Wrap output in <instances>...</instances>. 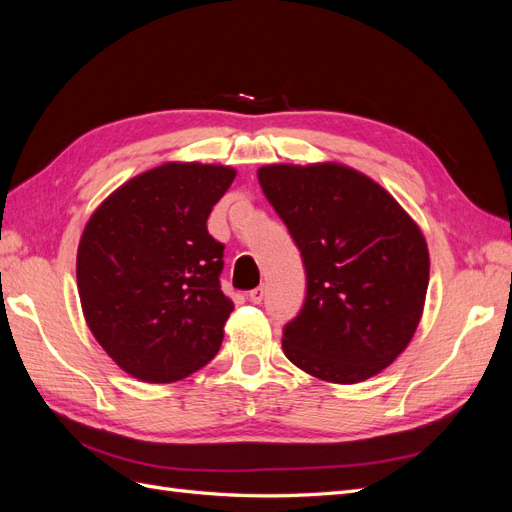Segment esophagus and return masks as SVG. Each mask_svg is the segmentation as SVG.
Returning a JSON list of instances; mask_svg holds the SVG:
<instances>
[{
    "mask_svg": "<svg viewBox=\"0 0 512 512\" xmlns=\"http://www.w3.org/2000/svg\"><path fill=\"white\" fill-rule=\"evenodd\" d=\"M247 297H250V301H252V303H262V299H265V288L258 286V288H254V290L247 292Z\"/></svg>",
    "mask_w": 512,
    "mask_h": 512,
    "instance_id": "esophagus-1",
    "label": "esophagus"
}]
</instances>
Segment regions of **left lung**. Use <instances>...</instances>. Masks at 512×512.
<instances>
[{"label":"left lung","instance_id":"left-lung-1","mask_svg":"<svg viewBox=\"0 0 512 512\" xmlns=\"http://www.w3.org/2000/svg\"><path fill=\"white\" fill-rule=\"evenodd\" d=\"M258 181L307 277L305 301L284 327V354L327 382L376 376L406 350L423 314V232L389 192L342 164H271Z\"/></svg>","mask_w":512,"mask_h":512}]
</instances>
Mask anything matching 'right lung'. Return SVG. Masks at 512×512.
<instances>
[{
	"mask_svg": "<svg viewBox=\"0 0 512 512\" xmlns=\"http://www.w3.org/2000/svg\"><path fill=\"white\" fill-rule=\"evenodd\" d=\"M235 170L164 164L123 183L91 215L76 256L83 314L106 354L143 382H177L218 354L230 297L224 243L207 230Z\"/></svg>",
	"mask_w": 512,
	"mask_h": 512,
	"instance_id": "obj_1",
	"label": "right lung"
}]
</instances>
